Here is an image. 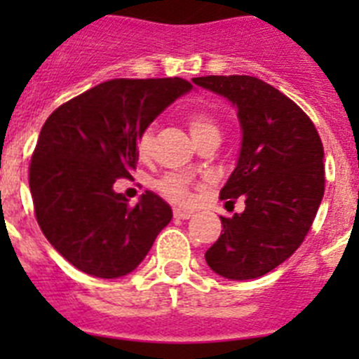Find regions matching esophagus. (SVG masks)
Listing matches in <instances>:
<instances>
[{
	"label": "esophagus",
	"instance_id": "1",
	"mask_svg": "<svg viewBox=\"0 0 359 359\" xmlns=\"http://www.w3.org/2000/svg\"><path fill=\"white\" fill-rule=\"evenodd\" d=\"M192 215H194V212L183 210V208H176V210H174V217L176 219H190Z\"/></svg>",
	"mask_w": 359,
	"mask_h": 359
}]
</instances>
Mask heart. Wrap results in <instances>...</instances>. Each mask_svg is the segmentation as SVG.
I'll list each match as a JSON object with an SVG mask.
<instances>
[{
	"label": "heart",
	"mask_w": 359,
	"mask_h": 359,
	"mask_svg": "<svg viewBox=\"0 0 359 359\" xmlns=\"http://www.w3.org/2000/svg\"><path fill=\"white\" fill-rule=\"evenodd\" d=\"M189 129L192 138L205 131H212L215 128V122L212 120L210 115H205V113H194V115L189 116ZM152 144V131L151 129H145L140 136H138V142H136V151L140 156H145L149 151H151ZM156 189L160 190L165 198H169L174 203H189L190 201V190H189V182H187L183 176H177V174H167L161 180H158Z\"/></svg>",
	"instance_id": "b5f03b06"
}]
</instances>
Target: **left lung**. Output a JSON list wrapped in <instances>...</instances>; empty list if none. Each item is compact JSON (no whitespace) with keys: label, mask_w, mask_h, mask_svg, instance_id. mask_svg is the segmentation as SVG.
Wrapping results in <instances>:
<instances>
[{"label":"left lung","mask_w":359,"mask_h":359,"mask_svg":"<svg viewBox=\"0 0 359 359\" xmlns=\"http://www.w3.org/2000/svg\"><path fill=\"white\" fill-rule=\"evenodd\" d=\"M192 82L236 107L241 149L221 199L244 196V208L221 217L223 231L205 253L214 273L252 280L290 259L323 198V145L293 100L250 75H210Z\"/></svg>","instance_id":"obj_1"}]
</instances>
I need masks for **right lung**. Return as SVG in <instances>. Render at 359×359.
I'll use <instances>...</instances> for the list:
<instances>
[{
  "instance_id": "1",
  "label": "right lung",
  "mask_w": 359,
  "mask_h": 359,
  "mask_svg": "<svg viewBox=\"0 0 359 359\" xmlns=\"http://www.w3.org/2000/svg\"><path fill=\"white\" fill-rule=\"evenodd\" d=\"M194 86L174 79H115L57 107L37 138L30 163L36 217L69 264L98 278L138 268L172 208L151 190L129 207L115 192L131 177L138 136Z\"/></svg>"
}]
</instances>
